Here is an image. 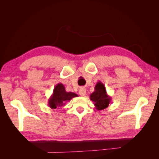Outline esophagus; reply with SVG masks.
Here are the masks:
<instances>
[{"mask_svg":"<svg viewBox=\"0 0 159 159\" xmlns=\"http://www.w3.org/2000/svg\"><path fill=\"white\" fill-rule=\"evenodd\" d=\"M79 94L81 96H85L86 94V89L84 88H81L79 91Z\"/></svg>","mask_w":159,"mask_h":159,"instance_id":"esophagus-1","label":"esophagus"}]
</instances>
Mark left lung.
<instances>
[{
  "instance_id": "1",
  "label": "left lung",
  "mask_w": 159,
  "mask_h": 159,
  "mask_svg": "<svg viewBox=\"0 0 159 159\" xmlns=\"http://www.w3.org/2000/svg\"><path fill=\"white\" fill-rule=\"evenodd\" d=\"M90 99L94 103L95 109L103 110L107 108L111 101V98L107 95L104 84L99 81L95 86V91L89 95Z\"/></svg>"
}]
</instances>
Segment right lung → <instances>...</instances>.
Here are the masks:
<instances>
[{"label": "right lung", "instance_id": "obj_1", "mask_svg": "<svg viewBox=\"0 0 159 159\" xmlns=\"http://www.w3.org/2000/svg\"><path fill=\"white\" fill-rule=\"evenodd\" d=\"M75 97H78V95L73 92H67L64 85L59 83L54 87L53 93L48 99V105L51 109L62 107Z\"/></svg>", "mask_w": 159, "mask_h": 159}]
</instances>
